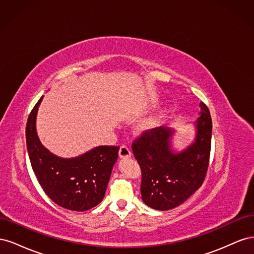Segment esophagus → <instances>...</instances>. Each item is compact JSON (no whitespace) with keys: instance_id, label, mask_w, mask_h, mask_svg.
<instances>
[{"instance_id":"obj_1","label":"esophagus","mask_w":254,"mask_h":254,"mask_svg":"<svg viewBox=\"0 0 254 254\" xmlns=\"http://www.w3.org/2000/svg\"><path fill=\"white\" fill-rule=\"evenodd\" d=\"M119 156L121 159H125V158H129L130 156H131V152H130L129 148L127 147V146L123 145L121 146V148L119 150Z\"/></svg>"}]
</instances>
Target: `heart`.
<instances>
[{
    "mask_svg": "<svg viewBox=\"0 0 254 254\" xmlns=\"http://www.w3.org/2000/svg\"><path fill=\"white\" fill-rule=\"evenodd\" d=\"M157 123H158V119L156 117H151L147 120H144L143 122H141L139 124V129L143 132H149L152 129H155V127L157 126Z\"/></svg>",
    "mask_w": 254,
    "mask_h": 254,
    "instance_id": "heart-1",
    "label": "heart"
}]
</instances>
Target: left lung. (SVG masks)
Segmentation results:
<instances>
[{"label":"left lung","mask_w":254,"mask_h":254,"mask_svg":"<svg viewBox=\"0 0 254 254\" xmlns=\"http://www.w3.org/2000/svg\"><path fill=\"white\" fill-rule=\"evenodd\" d=\"M199 107L194 142L181 151L173 149L175 130L164 126L143 132L132 144L133 156L142 171V200L152 209H174L203 183L211 151L212 119L203 103Z\"/></svg>","instance_id":"left-lung-1"}]
</instances>
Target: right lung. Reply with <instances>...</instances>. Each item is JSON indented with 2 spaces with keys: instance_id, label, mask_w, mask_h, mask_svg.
Masks as SVG:
<instances>
[{
  "instance_id": "right-lung-1",
  "label": "right lung",
  "mask_w": 254,
  "mask_h": 254,
  "mask_svg": "<svg viewBox=\"0 0 254 254\" xmlns=\"http://www.w3.org/2000/svg\"><path fill=\"white\" fill-rule=\"evenodd\" d=\"M42 98L30 112L26 124V146L33 171L54 202L71 211L90 210L103 200L120 147L97 146L75 158L54 155L37 134L36 119Z\"/></svg>"
}]
</instances>
